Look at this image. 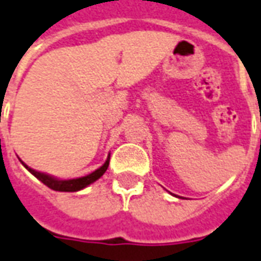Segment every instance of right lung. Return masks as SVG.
<instances>
[{
    "mask_svg": "<svg viewBox=\"0 0 261 261\" xmlns=\"http://www.w3.org/2000/svg\"><path fill=\"white\" fill-rule=\"evenodd\" d=\"M109 162H110V156L107 158V161L100 167L99 169H96L94 172L92 174L86 175V176H82V178H76V179H67V181H59V179H55L52 176H49V175L42 174V172H38L35 169L29 168L27 167L25 164V168L28 169L31 174H34L39 179L41 182H43L45 185L50 189H54V191H61V192H76V191H80V189H83L87 185H90L92 182L97 181L101 175L105 174L106 169L109 168Z\"/></svg>",
    "mask_w": 261,
    "mask_h": 261,
    "instance_id": "add662e5",
    "label": "right lung"
}]
</instances>
